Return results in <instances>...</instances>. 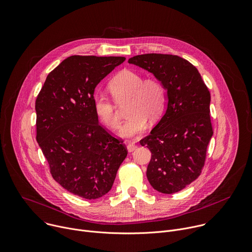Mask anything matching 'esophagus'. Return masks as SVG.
Here are the masks:
<instances>
[{"label":"esophagus","instance_id":"1","mask_svg":"<svg viewBox=\"0 0 252 252\" xmlns=\"http://www.w3.org/2000/svg\"><path fill=\"white\" fill-rule=\"evenodd\" d=\"M137 148V146L135 145V144H133V143H130V144H128V146H127V150H128V152H133V151L135 150Z\"/></svg>","mask_w":252,"mask_h":252}]
</instances>
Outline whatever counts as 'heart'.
Wrapping results in <instances>:
<instances>
[{"mask_svg":"<svg viewBox=\"0 0 252 252\" xmlns=\"http://www.w3.org/2000/svg\"><path fill=\"white\" fill-rule=\"evenodd\" d=\"M108 90L118 105L125 103L124 111L128 117L118 131L121 138L130 139L142 134L146 128V121H157L164 111L165 88L155 78L143 79L139 73L123 69L109 81ZM94 110L100 122L106 127H118L119 115L106 95L99 94L95 97Z\"/></svg>","mask_w":252,"mask_h":252,"instance_id":"heart-1","label":"heart"}]
</instances>
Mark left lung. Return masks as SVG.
Here are the masks:
<instances>
[{
  "mask_svg": "<svg viewBox=\"0 0 252 252\" xmlns=\"http://www.w3.org/2000/svg\"><path fill=\"white\" fill-rule=\"evenodd\" d=\"M152 73L167 90V109L140 141L152 153L147 178L156 190L174 193L193 182L205 165L213 136L211 94L198 70L173 55L146 54L128 61Z\"/></svg>",
  "mask_w": 252,
  "mask_h": 252,
  "instance_id": "1",
  "label": "left lung"
}]
</instances>
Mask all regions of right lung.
<instances>
[{"label": "right lung", "mask_w": 252, "mask_h": 252, "mask_svg": "<svg viewBox=\"0 0 252 252\" xmlns=\"http://www.w3.org/2000/svg\"><path fill=\"white\" fill-rule=\"evenodd\" d=\"M123 57L72 56L47 75L35 100L36 141L53 178L87 199L106 194L127 149L98 123L96 85Z\"/></svg>", "instance_id": "right-lung-1"}]
</instances>
